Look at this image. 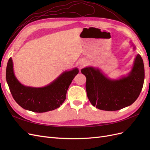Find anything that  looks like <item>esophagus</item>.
Here are the masks:
<instances>
[{"label":"esophagus","instance_id":"esophagus-1","mask_svg":"<svg viewBox=\"0 0 150 150\" xmlns=\"http://www.w3.org/2000/svg\"><path fill=\"white\" fill-rule=\"evenodd\" d=\"M84 64H85V61H81L79 62V66L80 68H82L84 66Z\"/></svg>","mask_w":150,"mask_h":150}]
</instances>
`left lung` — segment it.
<instances>
[{"label": "left lung", "instance_id": "obj_1", "mask_svg": "<svg viewBox=\"0 0 150 150\" xmlns=\"http://www.w3.org/2000/svg\"><path fill=\"white\" fill-rule=\"evenodd\" d=\"M133 50L136 47L130 42ZM86 76V89L93 106L104 111H117L131 105L142 91L144 79L143 61L135 57L132 69L117 79L109 78L98 67H86L81 70Z\"/></svg>", "mask_w": 150, "mask_h": 150}]
</instances>
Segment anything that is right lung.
Returning <instances> with one entry per match:
<instances>
[{"label": "right lung", "instance_id": "add662e5", "mask_svg": "<svg viewBox=\"0 0 150 150\" xmlns=\"http://www.w3.org/2000/svg\"><path fill=\"white\" fill-rule=\"evenodd\" d=\"M79 72L75 67L62 72L44 87H30L21 84L17 79L11 57L6 68V81L12 97L20 106L35 112H44L56 110L62 105L69 86Z\"/></svg>", "mask_w": 150, "mask_h": 150}]
</instances>
